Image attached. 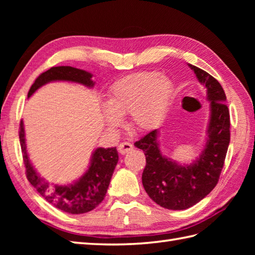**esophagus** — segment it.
<instances>
[{"instance_id": "obj_1", "label": "esophagus", "mask_w": 255, "mask_h": 255, "mask_svg": "<svg viewBox=\"0 0 255 255\" xmlns=\"http://www.w3.org/2000/svg\"><path fill=\"white\" fill-rule=\"evenodd\" d=\"M132 149H133V145L131 143H129V142H122L118 147L119 153L123 154V155L126 154L127 152H129V151H131Z\"/></svg>"}]
</instances>
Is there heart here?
Returning <instances> with one entry per match:
<instances>
[{"label":"heart","instance_id":"heart-1","mask_svg":"<svg viewBox=\"0 0 255 255\" xmlns=\"http://www.w3.org/2000/svg\"><path fill=\"white\" fill-rule=\"evenodd\" d=\"M174 94L172 81L155 72H137L115 81L107 91L103 118L111 129L129 114L131 126L149 131L165 118Z\"/></svg>","mask_w":255,"mask_h":255}]
</instances>
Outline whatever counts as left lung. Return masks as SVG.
<instances>
[{
	"label": "left lung",
	"mask_w": 255,
	"mask_h": 255,
	"mask_svg": "<svg viewBox=\"0 0 255 255\" xmlns=\"http://www.w3.org/2000/svg\"><path fill=\"white\" fill-rule=\"evenodd\" d=\"M188 67L206 89L209 102V118L200 153L188 164L172 160L160 149L159 129L134 142V147L143 151L147 161L142 173L145 192L154 203L171 210L192 207L213 191L230 143V115L224 89L204 70L189 63Z\"/></svg>",
	"instance_id": "8db88e82"
}]
</instances>
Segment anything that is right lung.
<instances>
[{"mask_svg": "<svg viewBox=\"0 0 255 255\" xmlns=\"http://www.w3.org/2000/svg\"><path fill=\"white\" fill-rule=\"evenodd\" d=\"M93 74L72 67H53L41 73L31 85L28 99L40 89L50 82H72L84 85L85 88H94ZM19 141L23 152L26 175L29 183L48 203L64 213L79 215L93 210L99 206L107 193L114 170L118 163V152L114 148H96L91 155L90 164L84 174L69 184H50L41 177L35 170L29 159L26 147L24 122H20Z\"/></svg>", "mask_w": 255, "mask_h": 255, "instance_id": "1", "label": "right lung"}]
</instances>
